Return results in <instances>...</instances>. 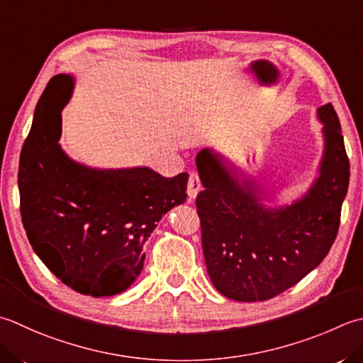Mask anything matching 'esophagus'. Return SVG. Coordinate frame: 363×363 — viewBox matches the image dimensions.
Here are the masks:
<instances>
[{"mask_svg":"<svg viewBox=\"0 0 363 363\" xmlns=\"http://www.w3.org/2000/svg\"><path fill=\"white\" fill-rule=\"evenodd\" d=\"M201 190V181H200V176H198V173L191 172L190 176H189V182H187V195L190 200H195L198 191Z\"/></svg>","mask_w":363,"mask_h":363,"instance_id":"34e87169","label":"esophagus"}]
</instances>
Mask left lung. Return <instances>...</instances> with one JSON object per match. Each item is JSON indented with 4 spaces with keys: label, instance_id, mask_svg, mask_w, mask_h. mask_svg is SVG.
<instances>
[{
    "label": "left lung",
    "instance_id": "8db88e82",
    "mask_svg": "<svg viewBox=\"0 0 363 363\" xmlns=\"http://www.w3.org/2000/svg\"><path fill=\"white\" fill-rule=\"evenodd\" d=\"M318 118L324 124L319 174L307 194L281 208H266L257 182L233 172L223 155L212 149L196 155L204 261L212 285L228 299H271L328 257L350 186V159L332 104L319 106Z\"/></svg>",
    "mask_w": 363,
    "mask_h": 363
}]
</instances>
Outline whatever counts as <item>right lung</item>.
<instances>
[{"instance_id":"1","label":"right lung","mask_w":363,"mask_h":363,"mask_svg":"<svg viewBox=\"0 0 363 363\" xmlns=\"http://www.w3.org/2000/svg\"><path fill=\"white\" fill-rule=\"evenodd\" d=\"M72 86V77L56 75L35 105L18 165L21 222L35 255L64 285L92 297L115 296L137 280L143 245L160 218L186 201L189 174L97 169L69 159L58 141Z\"/></svg>"}]
</instances>
